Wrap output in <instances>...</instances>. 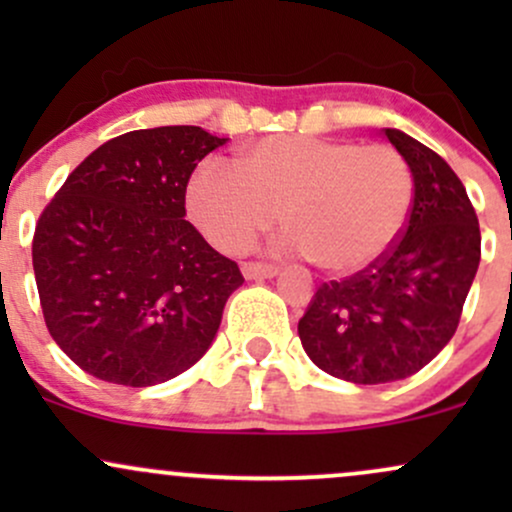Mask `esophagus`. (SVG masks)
<instances>
[{
  "label": "esophagus",
  "mask_w": 512,
  "mask_h": 512,
  "mask_svg": "<svg viewBox=\"0 0 512 512\" xmlns=\"http://www.w3.org/2000/svg\"><path fill=\"white\" fill-rule=\"evenodd\" d=\"M279 272L276 264H267V262H245L243 264V274L245 279H272Z\"/></svg>",
  "instance_id": "obj_1"
}]
</instances>
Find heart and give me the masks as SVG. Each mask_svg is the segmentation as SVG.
<instances>
[{"label":"heart","mask_w":512,"mask_h":512,"mask_svg":"<svg viewBox=\"0 0 512 512\" xmlns=\"http://www.w3.org/2000/svg\"><path fill=\"white\" fill-rule=\"evenodd\" d=\"M238 167L204 161L187 185L192 219L216 248L248 250L279 221L286 243L322 272L351 276L397 245L414 207V175L392 146L274 134Z\"/></svg>","instance_id":"1"}]
</instances>
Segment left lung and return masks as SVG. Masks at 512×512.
I'll return each mask as SVG.
<instances>
[{
	"mask_svg": "<svg viewBox=\"0 0 512 512\" xmlns=\"http://www.w3.org/2000/svg\"><path fill=\"white\" fill-rule=\"evenodd\" d=\"M414 175V207L378 264L317 289L298 322L317 368L356 385L414 375L460 325L481 260L479 219L455 170L409 134L383 129Z\"/></svg>",
	"mask_w": 512,
	"mask_h": 512,
	"instance_id": "left-lung-1",
	"label": "left lung"
}]
</instances>
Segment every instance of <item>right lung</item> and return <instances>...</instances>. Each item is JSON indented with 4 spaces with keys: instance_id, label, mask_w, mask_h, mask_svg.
<instances>
[{
    "instance_id": "1",
    "label": "right lung",
    "mask_w": 512,
    "mask_h": 512,
    "mask_svg": "<svg viewBox=\"0 0 512 512\" xmlns=\"http://www.w3.org/2000/svg\"><path fill=\"white\" fill-rule=\"evenodd\" d=\"M226 139L175 125L120 134L40 214L33 272L45 325L86 373L166 383L207 354L238 264L185 221L192 170Z\"/></svg>"
}]
</instances>
